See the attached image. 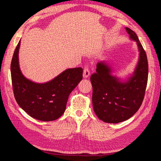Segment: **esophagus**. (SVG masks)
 I'll list each match as a JSON object with an SVG mask.
<instances>
[{
	"instance_id": "esophagus-1",
	"label": "esophagus",
	"mask_w": 161,
	"mask_h": 161,
	"mask_svg": "<svg viewBox=\"0 0 161 161\" xmlns=\"http://www.w3.org/2000/svg\"><path fill=\"white\" fill-rule=\"evenodd\" d=\"M90 76V71L87 67H85L83 70V77L85 79H86Z\"/></svg>"
}]
</instances>
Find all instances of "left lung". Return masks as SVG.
I'll return each instance as SVG.
<instances>
[{
	"instance_id": "obj_1",
	"label": "left lung",
	"mask_w": 161,
	"mask_h": 161,
	"mask_svg": "<svg viewBox=\"0 0 161 161\" xmlns=\"http://www.w3.org/2000/svg\"><path fill=\"white\" fill-rule=\"evenodd\" d=\"M131 40L137 43L138 64L127 80L111 75L112 69L105 61L97 63L96 72L91 76L92 105L95 114L106 123L117 124L128 119L140 108L144 97L148 74L147 53L136 33L125 27Z\"/></svg>"
}]
</instances>
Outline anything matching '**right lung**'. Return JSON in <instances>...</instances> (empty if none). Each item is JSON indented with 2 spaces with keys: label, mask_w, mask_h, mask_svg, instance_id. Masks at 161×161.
Returning <instances> with one entry per match:
<instances>
[{
  "label": "right lung",
  "mask_w": 161,
  "mask_h": 161,
  "mask_svg": "<svg viewBox=\"0 0 161 161\" xmlns=\"http://www.w3.org/2000/svg\"><path fill=\"white\" fill-rule=\"evenodd\" d=\"M14 52L11 73L17 103L32 118L43 121L56 120L64 113L70 92L82 79V68L69 69L45 83H37L23 76L19 68V50Z\"/></svg>",
  "instance_id": "1"
}]
</instances>
